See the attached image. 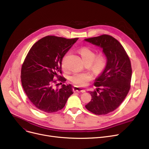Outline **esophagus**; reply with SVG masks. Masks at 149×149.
<instances>
[{
  "label": "esophagus",
  "mask_w": 149,
  "mask_h": 149,
  "mask_svg": "<svg viewBox=\"0 0 149 149\" xmlns=\"http://www.w3.org/2000/svg\"><path fill=\"white\" fill-rule=\"evenodd\" d=\"M73 90L75 92H81V93H84L86 92V90L81 88H80L79 86H74V88H73Z\"/></svg>",
  "instance_id": "34e87169"
}]
</instances>
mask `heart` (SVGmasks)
<instances>
[{"label": "heart", "mask_w": 149, "mask_h": 149, "mask_svg": "<svg viewBox=\"0 0 149 149\" xmlns=\"http://www.w3.org/2000/svg\"><path fill=\"white\" fill-rule=\"evenodd\" d=\"M79 52L82 57L83 60L85 63H89L92 64V69L96 72H101L103 71L106 67V60L103 55H99L96 58L95 52L88 47H83L80 50ZM67 55L63 58L61 60V66L63 69H66V59ZM92 75L88 72L75 73L70 77V80L73 83L84 86L92 80Z\"/></svg>", "instance_id": "obj_1"}]
</instances>
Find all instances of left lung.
Returning <instances> with one entry per match:
<instances>
[{
  "label": "left lung",
  "instance_id": "obj_1",
  "mask_svg": "<svg viewBox=\"0 0 149 149\" xmlns=\"http://www.w3.org/2000/svg\"><path fill=\"white\" fill-rule=\"evenodd\" d=\"M84 41L102 49L106 57L105 68L95 80L97 91H89L92 99L85 107L93 113L106 115L119 107L130 90V60L121 43L111 36L102 35Z\"/></svg>",
  "mask_w": 149,
  "mask_h": 149
}]
</instances>
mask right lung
Wrapping results in <instances>:
<instances>
[{"label":"right lung","mask_w":149,"mask_h":149,"mask_svg":"<svg viewBox=\"0 0 149 149\" xmlns=\"http://www.w3.org/2000/svg\"><path fill=\"white\" fill-rule=\"evenodd\" d=\"M78 39L46 36L28 52L21 69V81L28 98L38 110L57 112L64 107L73 93L71 84H63L60 89H56L54 79L61 77L62 58ZM60 80H66L61 77Z\"/></svg>","instance_id":"obj_1"}]
</instances>
